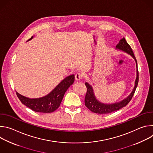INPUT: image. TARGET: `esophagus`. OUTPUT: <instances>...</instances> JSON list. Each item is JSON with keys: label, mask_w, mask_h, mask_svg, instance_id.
<instances>
[{"label": "esophagus", "mask_w": 153, "mask_h": 153, "mask_svg": "<svg viewBox=\"0 0 153 153\" xmlns=\"http://www.w3.org/2000/svg\"><path fill=\"white\" fill-rule=\"evenodd\" d=\"M83 77V75L82 73H77L76 74H75V79L76 80H80Z\"/></svg>", "instance_id": "obj_1"}]
</instances>
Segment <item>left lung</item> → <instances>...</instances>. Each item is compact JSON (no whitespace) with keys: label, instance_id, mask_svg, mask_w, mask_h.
Listing matches in <instances>:
<instances>
[{"label":"left lung","instance_id":"left-lung-1","mask_svg":"<svg viewBox=\"0 0 153 153\" xmlns=\"http://www.w3.org/2000/svg\"><path fill=\"white\" fill-rule=\"evenodd\" d=\"M116 49L124 51L125 53L129 54L134 59L136 64V78L135 80L134 86L131 93L126 98H125L119 102H116L113 103H104L99 101L97 99V98L94 95V90L92 86L90 85L88 82H86L85 84L86 86L87 91H86V94L85 99V106L88 108L90 111H91L93 113L100 114H103L110 113L120 110V109H121L122 108L126 106V105L130 102L134 94V92L136 91V89L137 88V86L139 82V73H138V69H137V63L136 59L134 55V53L131 48V47L129 45V44L126 41L125 39L123 37L119 41V43L118 44L116 45Z\"/></svg>","mask_w":153,"mask_h":153}]
</instances>
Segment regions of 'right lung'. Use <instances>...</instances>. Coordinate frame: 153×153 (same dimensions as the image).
Listing matches in <instances>:
<instances>
[{
    "instance_id": "1",
    "label": "right lung",
    "mask_w": 153,
    "mask_h": 153,
    "mask_svg": "<svg viewBox=\"0 0 153 153\" xmlns=\"http://www.w3.org/2000/svg\"><path fill=\"white\" fill-rule=\"evenodd\" d=\"M33 38V36L28 41ZM74 82V75L68 76L63 79L50 93L39 98H29L20 94L17 91L16 94L20 102L31 110L39 113H52L59 107L65 92Z\"/></svg>"
}]
</instances>
